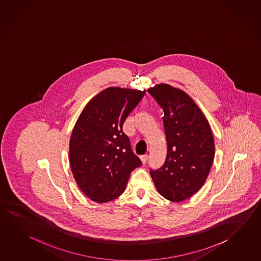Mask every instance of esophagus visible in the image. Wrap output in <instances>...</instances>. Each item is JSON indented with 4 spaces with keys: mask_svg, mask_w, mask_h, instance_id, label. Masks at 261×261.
<instances>
[{
    "mask_svg": "<svg viewBox=\"0 0 261 261\" xmlns=\"http://www.w3.org/2000/svg\"><path fill=\"white\" fill-rule=\"evenodd\" d=\"M147 159H148V155H143L140 156V160H141L143 164L146 163V161H147Z\"/></svg>",
    "mask_w": 261,
    "mask_h": 261,
    "instance_id": "esophagus-1",
    "label": "esophagus"
}]
</instances>
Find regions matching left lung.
Masks as SVG:
<instances>
[{
    "label": "left lung",
    "mask_w": 261,
    "mask_h": 261,
    "mask_svg": "<svg viewBox=\"0 0 261 261\" xmlns=\"http://www.w3.org/2000/svg\"><path fill=\"white\" fill-rule=\"evenodd\" d=\"M147 92L164 111L167 156L150 175L160 195L169 201H185L205 182L215 158L210 124L192 97L166 83Z\"/></svg>",
    "instance_id": "1"
}]
</instances>
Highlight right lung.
I'll list each match as a JSON object with an SVG mask.
<instances>
[{
	"label": "right lung",
	"instance_id": "1",
	"mask_svg": "<svg viewBox=\"0 0 261 261\" xmlns=\"http://www.w3.org/2000/svg\"><path fill=\"white\" fill-rule=\"evenodd\" d=\"M145 92L106 88L88 101L74 125L70 168L79 187L92 201L106 203L119 197L131 172L141 166L122 128Z\"/></svg>",
	"mask_w": 261,
	"mask_h": 261
}]
</instances>
